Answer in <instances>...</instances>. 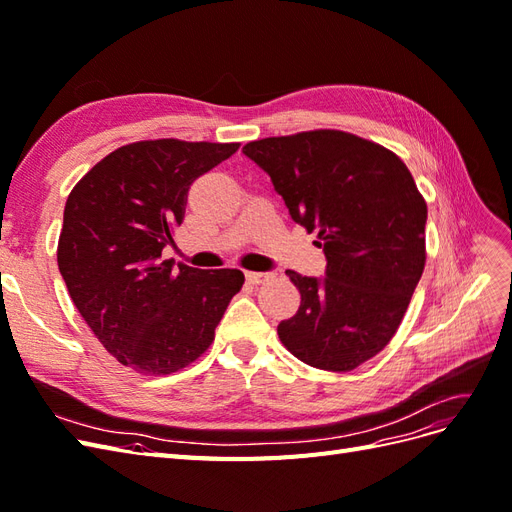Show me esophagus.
<instances>
[{
  "label": "esophagus",
  "instance_id": "1",
  "mask_svg": "<svg viewBox=\"0 0 512 512\" xmlns=\"http://www.w3.org/2000/svg\"><path fill=\"white\" fill-rule=\"evenodd\" d=\"M271 273H256V271H250V273H245V280L250 282V284H262V282H267V280H271Z\"/></svg>",
  "mask_w": 512,
  "mask_h": 512
}]
</instances>
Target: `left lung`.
<instances>
[{
	"label": "left lung",
	"instance_id": "obj_1",
	"mask_svg": "<svg viewBox=\"0 0 512 512\" xmlns=\"http://www.w3.org/2000/svg\"><path fill=\"white\" fill-rule=\"evenodd\" d=\"M243 153L327 258L324 277L286 271L301 305L277 324L282 344L312 367L352 371L391 342L421 280L425 200L393 151L348 132L262 138Z\"/></svg>",
	"mask_w": 512,
	"mask_h": 512
}]
</instances>
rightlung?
<instances>
[{"instance_id": "add662e5", "label": "right lung", "mask_w": 512, "mask_h": 512, "mask_svg": "<svg viewBox=\"0 0 512 512\" xmlns=\"http://www.w3.org/2000/svg\"><path fill=\"white\" fill-rule=\"evenodd\" d=\"M239 143L141 141L108 153L74 185L57 265L89 329L138 374H173L211 342L239 269H194L162 260L183 222L190 185Z\"/></svg>"}]
</instances>
